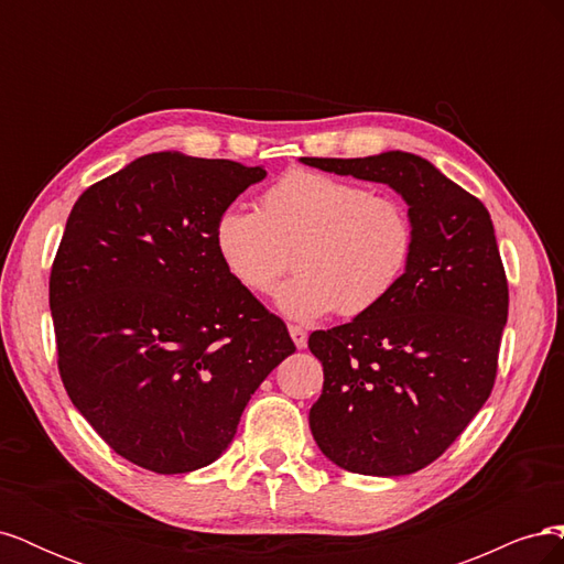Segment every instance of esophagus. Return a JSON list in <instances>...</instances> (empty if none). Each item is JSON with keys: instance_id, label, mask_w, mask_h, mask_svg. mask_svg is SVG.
<instances>
[{"instance_id": "34e87169", "label": "esophagus", "mask_w": 564, "mask_h": 564, "mask_svg": "<svg viewBox=\"0 0 564 564\" xmlns=\"http://www.w3.org/2000/svg\"><path fill=\"white\" fill-rule=\"evenodd\" d=\"M289 334H292L296 348L308 346V332H305L303 327H299V324H292V327H289Z\"/></svg>"}]
</instances>
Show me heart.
I'll return each mask as SVG.
<instances>
[{
    "mask_svg": "<svg viewBox=\"0 0 564 564\" xmlns=\"http://www.w3.org/2000/svg\"><path fill=\"white\" fill-rule=\"evenodd\" d=\"M214 245L228 275L256 296L278 286L294 249L296 275L278 292V308L301 322L334 311L357 317L402 282L414 253V224L398 197L294 169L268 187L259 209L220 212Z\"/></svg>",
    "mask_w": 564,
    "mask_h": 564,
    "instance_id": "heart-1",
    "label": "heart"
}]
</instances>
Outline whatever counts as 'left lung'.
I'll return each mask as SVG.
<instances>
[{
  "label": "left lung",
  "instance_id": "1",
  "mask_svg": "<svg viewBox=\"0 0 564 564\" xmlns=\"http://www.w3.org/2000/svg\"><path fill=\"white\" fill-rule=\"evenodd\" d=\"M301 162L388 183L409 204L414 253L395 292L308 338L324 369L311 431L350 473H416L466 431L497 379L508 282L489 212L412 152Z\"/></svg>",
  "mask_w": 564,
  "mask_h": 564
}]
</instances>
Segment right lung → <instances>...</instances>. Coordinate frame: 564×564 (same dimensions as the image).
<instances>
[{
    "instance_id": "add662e5",
    "label": "right lung",
    "mask_w": 564,
    "mask_h": 564,
    "mask_svg": "<svg viewBox=\"0 0 564 564\" xmlns=\"http://www.w3.org/2000/svg\"><path fill=\"white\" fill-rule=\"evenodd\" d=\"M265 169L152 152L94 183L48 278L58 371L110 449L152 473L209 466L296 350L220 263L214 224Z\"/></svg>"
}]
</instances>
